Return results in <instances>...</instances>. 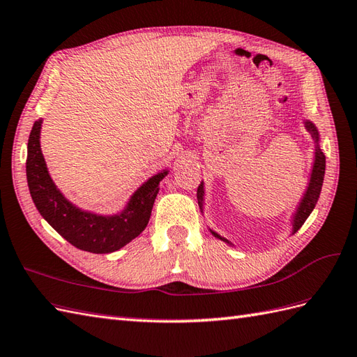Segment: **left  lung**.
I'll use <instances>...</instances> for the list:
<instances>
[{
    "mask_svg": "<svg viewBox=\"0 0 357 357\" xmlns=\"http://www.w3.org/2000/svg\"><path fill=\"white\" fill-rule=\"evenodd\" d=\"M304 128L307 129V132L310 134L312 139H313V144H314V152H313V164H312V170H310V175H309V182H307V187H305L304 193L300 199V202H298L296 208L294 210L292 216H291V236H294L298 229L303 227V223L307 220V218L310 216V213L313 211L314 205H317L319 195H321V188H322V182H324V173H326V155L322 153L321 147H319V132L318 128L314 126V123L310 120H303ZM205 184L204 181L201 182V185L197 187V202L199 206H201V211L205 205ZM210 233L222 240V242H225L229 246H236L234 243H231L228 238L222 237L220 234H218L216 231H213L208 227Z\"/></svg>",
    "mask_w": 357,
    "mask_h": 357,
    "instance_id": "left-lung-1",
    "label": "left lung"
}]
</instances>
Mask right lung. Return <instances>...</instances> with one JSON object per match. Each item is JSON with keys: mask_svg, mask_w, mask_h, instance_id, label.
Returning a JSON list of instances; mask_svg holds the SVG:
<instances>
[{"mask_svg": "<svg viewBox=\"0 0 357 357\" xmlns=\"http://www.w3.org/2000/svg\"><path fill=\"white\" fill-rule=\"evenodd\" d=\"M40 129L43 119L36 120L31 128L26 162L30 196L40 216L73 246L93 254L119 251L143 233L160 192V182L169 175L170 169L146 179L117 213L100 214L84 210L66 199L50 175L40 151Z\"/></svg>", "mask_w": 357, "mask_h": 357, "instance_id": "obj_1", "label": "right lung"}]
</instances>
